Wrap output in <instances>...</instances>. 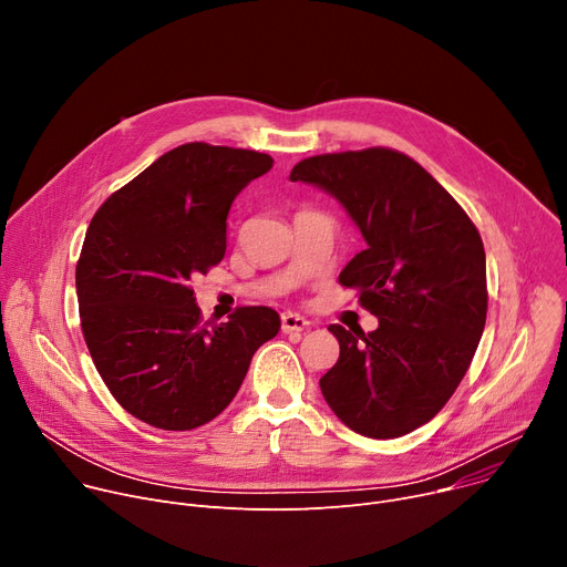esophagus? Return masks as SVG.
<instances>
[{
	"instance_id": "obj_1",
	"label": "esophagus",
	"mask_w": 567,
	"mask_h": 567,
	"mask_svg": "<svg viewBox=\"0 0 567 567\" xmlns=\"http://www.w3.org/2000/svg\"><path fill=\"white\" fill-rule=\"evenodd\" d=\"M280 321H282V332H285V334L302 332V330L310 328V321H307V319L300 317V315H296V312H282Z\"/></svg>"
}]
</instances>
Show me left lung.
<instances>
[{
	"label": "left lung",
	"mask_w": 567,
	"mask_h": 567,
	"mask_svg": "<svg viewBox=\"0 0 567 567\" xmlns=\"http://www.w3.org/2000/svg\"><path fill=\"white\" fill-rule=\"evenodd\" d=\"M291 183L330 192L367 239L339 274L378 330L330 326L337 364L321 378L334 414L357 434L395 439L430 423L466 375L486 310L480 230L414 158L386 146L300 161Z\"/></svg>",
	"instance_id": "1"
}]
</instances>
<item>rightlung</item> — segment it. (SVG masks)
<instances>
[{
    "label": "right lung",
    "mask_w": 567,
    "mask_h": 567,
    "mask_svg": "<svg viewBox=\"0 0 567 567\" xmlns=\"http://www.w3.org/2000/svg\"><path fill=\"white\" fill-rule=\"evenodd\" d=\"M271 167L260 151L181 144L90 221L76 262L83 339L113 398L146 425L185 432L217 419L280 330L265 305L203 323L189 287L224 260L235 196Z\"/></svg>",
    "instance_id": "1"
}]
</instances>
